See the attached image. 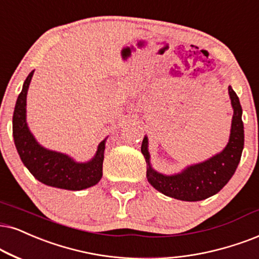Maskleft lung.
<instances>
[{
  "label": "left lung",
  "mask_w": 259,
  "mask_h": 259,
  "mask_svg": "<svg viewBox=\"0 0 259 259\" xmlns=\"http://www.w3.org/2000/svg\"><path fill=\"white\" fill-rule=\"evenodd\" d=\"M228 94L233 109L230 140L225 148L211 158L186 166L175 175H163L154 169L150 163L148 137L145 136L141 152L147 162V179L154 189L168 197L197 202L218 194L230 182L244 149V124L240 101L231 86H228Z\"/></svg>",
  "instance_id": "8db88e82"
}]
</instances>
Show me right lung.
<instances>
[{
    "instance_id": "1",
    "label": "right lung",
    "mask_w": 259,
    "mask_h": 259,
    "mask_svg": "<svg viewBox=\"0 0 259 259\" xmlns=\"http://www.w3.org/2000/svg\"><path fill=\"white\" fill-rule=\"evenodd\" d=\"M33 73L32 70L26 77L13 114V137L21 161L35 179L52 188L77 191L98 184L103 177L107 137L98 145L93 158L78 162L67 154L42 147L29 130L26 120V99Z\"/></svg>"
}]
</instances>
